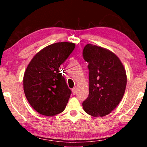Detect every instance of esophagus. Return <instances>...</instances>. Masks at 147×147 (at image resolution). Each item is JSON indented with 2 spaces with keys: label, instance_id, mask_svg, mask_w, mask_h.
Returning a JSON list of instances; mask_svg holds the SVG:
<instances>
[{
  "label": "esophagus",
  "instance_id": "esophagus-1",
  "mask_svg": "<svg viewBox=\"0 0 147 147\" xmlns=\"http://www.w3.org/2000/svg\"><path fill=\"white\" fill-rule=\"evenodd\" d=\"M76 89H77V88L76 87H74V88L72 89V92H73V94H75L76 93Z\"/></svg>",
  "mask_w": 147,
  "mask_h": 147
}]
</instances>
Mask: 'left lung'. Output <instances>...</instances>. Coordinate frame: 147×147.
I'll list each match as a JSON object with an SVG mask.
<instances>
[{
	"label": "left lung",
	"instance_id": "obj_1",
	"mask_svg": "<svg viewBox=\"0 0 147 147\" xmlns=\"http://www.w3.org/2000/svg\"><path fill=\"white\" fill-rule=\"evenodd\" d=\"M83 57L88 62L89 96L84 110L93 117L110 113L123 98L127 78L125 69L112 52L92 44L86 45Z\"/></svg>",
	"mask_w": 147,
	"mask_h": 147
}]
</instances>
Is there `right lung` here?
<instances>
[{"label":"right lung","instance_id":"1","mask_svg":"<svg viewBox=\"0 0 147 147\" xmlns=\"http://www.w3.org/2000/svg\"><path fill=\"white\" fill-rule=\"evenodd\" d=\"M75 48V44L59 42L38 52L27 66L23 88L29 104L41 115L53 117L61 113L71 91L59 73L61 65Z\"/></svg>","mask_w":147,"mask_h":147}]
</instances>
